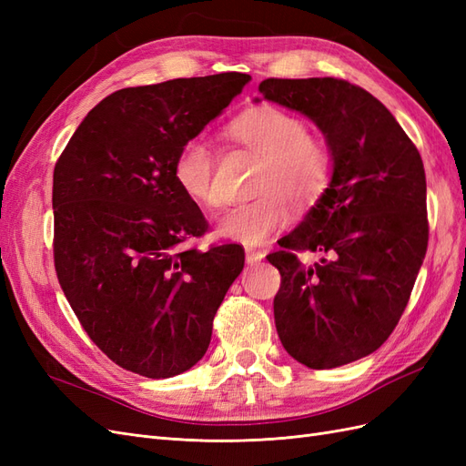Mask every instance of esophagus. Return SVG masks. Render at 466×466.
I'll use <instances>...</instances> for the list:
<instances>
[{
	"label": "esophagus",
	"instance_id": "obj_1",
	"mask_svg": "<svg viewBox=\"0 0 466 466\" xmlns=\"http://www.w3.org/2000/svg\"><path fill=\"white\" fill-rule=\"evenodd\" d=\"M245 252H247V262H248V264H255V262H258V260L264 258V250H260V248L247 247Z\"/></svg>",
	"mask_w": 466,
	"mask_h": 466
}]
</instances>
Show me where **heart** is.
<instances>
[{
    "mask_svg": "<svg viewBox=\"0 0 466 466\" xmlns=\"http://www.w3.org/2000/svg\"><path fill=\"white\" fill-rule=\"evenodd\" d=\"M229 136L262 157L257 178L258 198L229 208L218 221V231L245 245H260L291 219V202L313 208L327 194L334 161L329 144L309 134L307 124L272 105L245 110L228 128ZM173 175L190 200L218 208L223 194L216 182V155L202 137L180 146Z\"/></svg>",
    "mask_w": 466,
    "mask_h": 466,
    "instance_id": "heart-1",
    "label": "heart"
}]
</instances>
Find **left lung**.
I'll use <instances>...</instances> for the list:
<instances>
[{"label": "left lung", "mask_w": 466, "mask_h": 466, "mask_svg": "<svg viewBox=\"0 0 466 466\" xmlns=\"http://www.w3.org/2000/svg\"><path fill=\"white\" fill-rule=\"evenodd\" d=\"M268 101L299 110L329 139L327 194L268 255L281 276L274 319L288 354L330 370L373 354L397 327L428 250L426 171L387 106L346 79H264ZM299 251H319L313 267Z\"/></svg>", "instance_id": "left-lung-1"}]
</instances>
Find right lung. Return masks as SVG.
Listing matches in <instances>:
<instances>
[{"label": "right lung", "mask_w": 466, "mask_h": 466, "mask_svg": "<svg viewBox=\"0 0 466 466\" xmlns=\"http://www.w3.org/2000/svg\"><path fill=\"white\" fill-rule=\"evenodd\" d=\"M248 79L228 72L120 89L56 161V276L83 330L122 370L167 379L198 363L243 270L241 245L180 248L208 221L173 163Z\"/></svg>", "instance_id": "add662e5"}]
</instances>
